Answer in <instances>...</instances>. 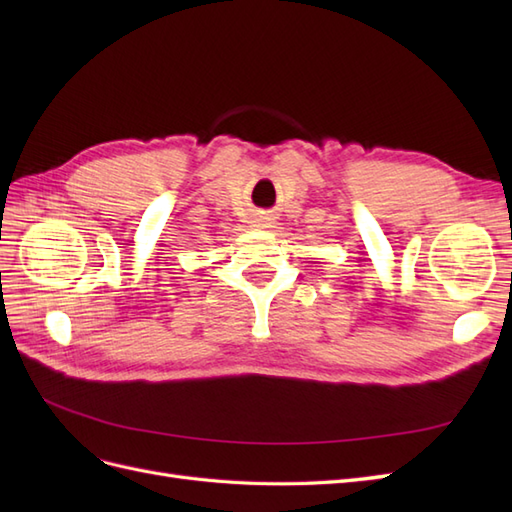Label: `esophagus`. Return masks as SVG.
<instances>
[{"instance_id":"1","label":"esophagus","mask_w":512,"mask_h":512,"mask_svg":"<svg viewBox=\"0 0 512 512\" xmlns=\"http://www.w3.org/2000/svg\"><path fill=\"white\" fill-rule=\"evenodd\" d=\"M258 226H260V228H269V226H271V215H260V218H258Z\"/></svg>"}]
</instances>
